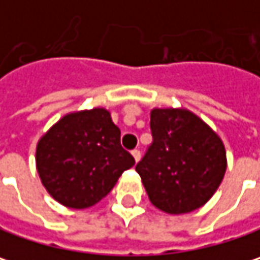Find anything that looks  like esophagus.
Returning a JSON list of instances; mask_svg holds the SVG:
<instances>
[{
  "label": "esophagus",
  "instance_id": "obj_1",
  "mask_svg": "<svg viewBox=\"0 0 260 260\" xmlns=\"http://www.w3.org/2000/svg\"><path fill=\"white\" fill-rule=\"evenodd\" d=\"M132 155H133V158H135V161H136V162H138V161L140 159V157H142V155H140L139 149H135V151L132 152Z\"/></svg>",
  "mask_w": 260,
  "mask_h": 260
}]
</instances>
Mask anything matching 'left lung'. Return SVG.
Here are the masks:
<instances>
[{
  "instance_id": "obj_1",
  "label": "left lung",
  "mask_w": 260,
  "mask_h": 260,
  "mask_svg": "<svg viewBox=\"0 0 260 260\" xmlns=\"http://www.w3.org/2000/svg\"><path fill=\"white\" fill-rule=\"evenodd\" d=\"M152 143L136 166L149 201L169 214L194 212L219 188L226 172L220 138L188 109L151 111Z\"/></svg>"
}]
</instances>
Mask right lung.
Masks as SVG:
<instances>
[{"label":"right lung","mask_w":260,"mask_h":260,"mask_svg":"<svg viewBox=\"0 0 260 260\" xmlns=\"http://www.w3.org/2000/svg\"><path fill=\"white\" fill-rule=\"evenodd\" d=\"M120 136L105 108L62 117L37 145V170L47 192L69 209L99 203L135 166Z\"/></svg>","instance_id":"right-lung-1"}]
</instances>
